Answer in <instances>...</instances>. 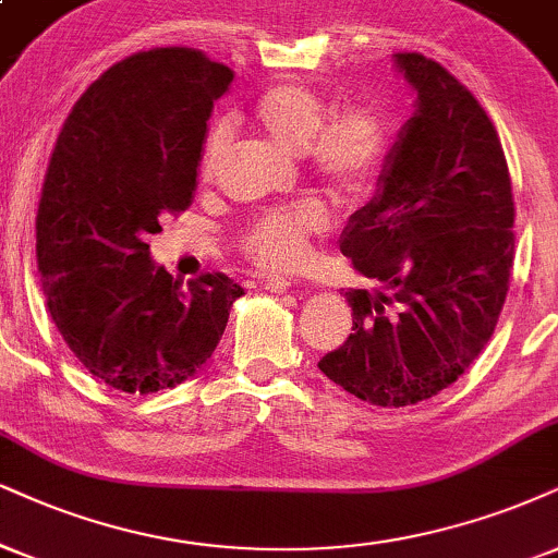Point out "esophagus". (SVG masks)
I'll list each match as a JSON object with an SVG mask.
<instances>
[{
	"label": "esophagus",
	"instance_id": "obj_1",
	"mask_svg": "<svg viewBox=\"0 0 558 558\" xmlns=\"http://www.w3.org/2000/svg\"><path fill=\"white\" fill-rule=\"evenodd\" d=\"M260 287H264V290H268V292H287L292 287V279L266 274V277H260Z\"/></svg>",
	"mask_w": 558,
	"mask_h": 558
}]
</instances>
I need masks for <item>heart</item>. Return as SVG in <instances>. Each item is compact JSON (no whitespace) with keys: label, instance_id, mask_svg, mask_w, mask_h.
Listing matches in <instances>:
<instances>
[{"label":"heart","instance_id":"b5f03b06","mask_svg":"<svg viewBox=\"0 0 558 558\" xmlns=\"http://www.w3.org/2000/svg\"><path fill=\"white\" fill-rule=\"evenodd\" d=\"M260 132L302 153L307 168L341 196H360L380 175L390 153V129L380 108L347 106L331 113L318 89L298 80L274 82L247 106ZM232 149V123L217 121L204 136L198 178L215 181ZM328 227L326 206L315 198L271 206L243 227L240 245L264 268L284 271L307 256L311 238Z\"/></svg>","mask_w":558,"mask_h":558}]
</instances>
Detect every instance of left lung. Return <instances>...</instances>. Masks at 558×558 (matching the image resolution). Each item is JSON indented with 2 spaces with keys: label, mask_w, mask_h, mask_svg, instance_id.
<instances>
[{
  "label": "left lung",
  "mask_w": 558,
  "mask_h": 558,
  "mask_svg": "<svg viewBox=\"0 0 558 558\" xmlns=\"http://www.w3.org/2000/svg\"><path fill=\"white\" fill-rule=\"evenodd\" d=\"M416 89L373 202L341 253L373 290H349L352 333L318 362L362 401L401 409L450 388L492 339L514 260L505 149L481 102L437 61L396 53Z\"/></svg>",
  "instance_id": "8db88e82"
}]
</instances>
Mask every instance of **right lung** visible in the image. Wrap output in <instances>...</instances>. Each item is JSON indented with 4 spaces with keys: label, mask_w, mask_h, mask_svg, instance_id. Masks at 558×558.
I'll return each instance as SVG.
<instances>
[{
    "label": "right lung",
    "mask_w": 558,
    "mask_h": 558,
    "mask_svg": "<svg viewBox=\"0 0 558 558\" xmlns=\"http://www.w3.org/2000/svg\"><path fill=\"white\" fill-rule=\"evenodd\" d=\"M232 77L196 48L126 57L74 102L48 162L36 217L48 313L82 367L121 393L196 375L243 294L219 271L183 284L147 245L160 217L194 202L206 121Z\"/></svg>",
    "instance_id": "obj_1"
}]
</instances>
